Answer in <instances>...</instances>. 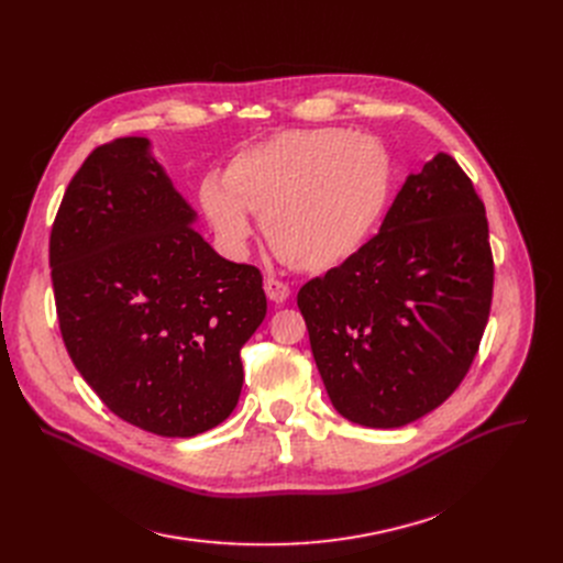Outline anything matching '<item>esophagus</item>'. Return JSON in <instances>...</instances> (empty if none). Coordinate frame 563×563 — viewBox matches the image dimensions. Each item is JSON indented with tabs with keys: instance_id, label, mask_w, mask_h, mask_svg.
Segmentation results:
<instances>
[{
	"instance_id": "esophagus-1",
	"label": "esophagus",
	"mask_w": 563,
	"mask_h": 563,
	"mask_svg": "<svg viewBox=\"0 0 563 563\" xmlns=\"http://www.w3.org/2000/svg\"><path fill=\"white\" fill-rule=\"evenodd\" d=\"M264 291H266V297H269L272 301L283 303L289 297V285L278 280V278H274V276H266L264 278Z\"/></svg>"
}]
</instances>
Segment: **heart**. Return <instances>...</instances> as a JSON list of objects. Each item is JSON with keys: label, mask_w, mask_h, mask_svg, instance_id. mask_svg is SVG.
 <instances>
[{"label": "heart", "mask_w": 563, "mask_h": 563, "mask_svg": "<svg viewBox=\"0 0 563 563\" xmlns=\"http://www.w3.org/2000/svg\"><path fill=\"white\" fill-rule=\"evenodd\" d=\"M390 194V157L374 136L340 128L287 130L236 153L200 183L219 242L242 255L262 217L264 240L297 272L319 274L356 253Z\"/></svg>", "instance_id": "heart-1"}]
</instances>
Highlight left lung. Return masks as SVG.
Listing matches in <instances>:
<instances>
[{
  "label": "left lung",
  "mask_w": 563,
  "mask_h": 563,
  "mask_svg": "<svg viewBox=\"0 0 563 563\" xmlns=\"http://www.w3.org/2000/svg\"><path fill=\"white\" fill-rule=\"evenodd\" d=\"M493 274L486 207L456 159L438 153L408 175L367 244L299 289L340 416L395 429L445 401L479 351Z\"/></svg>",
  "instance_id": "1"
}]
</instances>
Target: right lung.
Segmentation results:
<instances>
[{"label": "right lung", "mask_w": 563, "mask_h": 563, "mask_svg": "<svg viewBox=\"0 0 563 563\" xmlns=\"http://www.w3.org/2000/svg\"><path fill=\"white\" fill-rule=\"evenodd\" d=\"M147 141L98 145L49 234L58 329L84 380L118 418L191 438L240 401V349L266 314L262 274L196 232Z\"/></svg>", "instance_id": "right-lung-1"}]
</instances>
